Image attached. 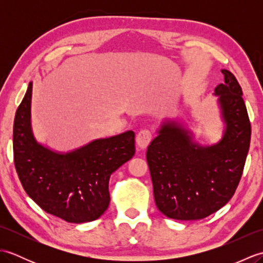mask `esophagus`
I'll list each match as a JSON object with an SVG mask.
<instances>
[{
    "mask_svg": "<svg viewBox=\"0 0 263 263\" xmlns=\"http://www.w3.org/2000/svg\"><path fill=\"white\" fill-rule=\"evenodd\" d=\"M153 140V133L148 128H142V130L139 131V133L137 135V144L139 146V148L144 149L148 144L150 143V141Z\"/></svg>",
    "mask_w": 263,
    "mask_h": 263,
    "instance_id": "obj_1",
    "label": "esophagus"
}]
</instances>
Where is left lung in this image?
<instances>
[{
    "label": "left lung",
    "instance_id": "1",
    "mask_svg": "<svg viewBox=\"0 0 263 263\" xmlns=\"http://www.w3.org/2000/svg\"><path fill=\"white\" fill-rule=\"evenodd\" d=\"M219 96L226 130L211 147L193 143L174 122L161 126L147 150L155 202L172 219H202L224 206L235 193L250 148L251 123L236 78L221 70Z\"/></svg>",
    "mask_w": 263,
    "mask_h": 263
}]
</instances>
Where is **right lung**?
<instances>
[{
    "instance_id": "right-lung-1",
    "label": "right lung",
    "mask_w": 263,
    "mask_h": 263,
    "mask_svg": "<svg viewBox=\"0 0 263 263\" xmlns=\"http://www.w3.org/2000/svg\"><path fill=\"white\" fill-rule=\"evenodd\" d=\"M31 88L16 109L13 160L26 193L46 211L68 222L92 221L109 204L108 182L136 153L135 132L99 139L69 154L37 143L30 126Z\"/></svg>"
}]
</instances>
